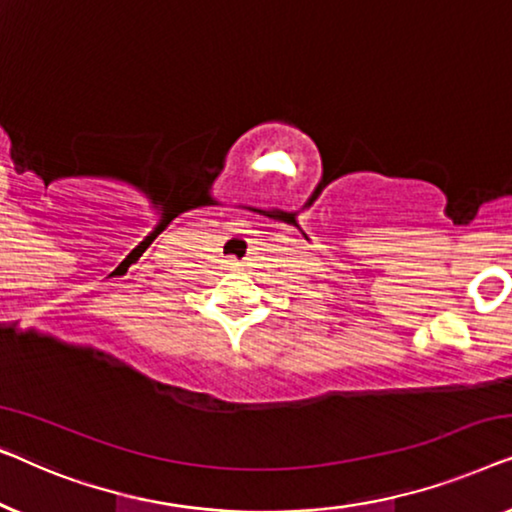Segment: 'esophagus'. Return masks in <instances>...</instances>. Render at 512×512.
Listing matches in <instances>:
<instances>
[{
	"instance_id": "esophagus-1",
	"label": "esophagus",
	"mask_w": 512,
	"mask_h": 512,
	"mask_svg": "<svg viewBox=\"0 0 512 512\" xmlns=\"http://www.w3.org/2000/svg\"><path fill=\"white\" fill-rule=\"evenodd\" d=\"M228 265H230V268H233V270H235V268H240V263H237V261H230Z\"/></svg>"
}]
</instances>
